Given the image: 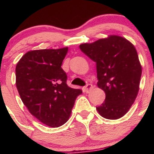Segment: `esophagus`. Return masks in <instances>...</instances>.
Wrapping results in <instances>:
<instances>
[{"label": "esophagus", "instance_id": "obj_1", "mask_svg": "<svg viewBox=\"0 0 154 154\" xmlns=\"http://www.w3.org/2000/svg\"><path fill=\"white\" fill-rule=\"evenodd\" d=\"M93 88V86L91 84H87L86 86L83 87V90H84L85 92L88 93L91 89Z\"/></svg>", "mask_w": 154, "mask_h": 154}]
</instances>
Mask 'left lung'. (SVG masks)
<instances>
[{
  "instance_id": "obj_1",
  "label": "left lung",
  "mask_w": 154,
  "mask_h": 154,
  "mask_svg": "<svg viewBox=\"0 0 154 154\" xmlns=\"http://www.w3.org/2000/svg\"><path fill=\"white\" fill-rule=\"evenodd\" d=\"M80 48L96 63L97 86L106 94L96 107L102 117L116 120L129 111L139 90L142 66L134 45L125 38L110 35Z\"/></svg>"
}]
</instances>
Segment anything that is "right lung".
<instances>
[{
	"mask_svg": "<svg viewBox=\"0 0 154 154\" xmlns=\"http://www.w3.org/2000/svg\"><path fill=\"white\" fill-rule=\"evenodd\" d=\"M68 51V47L29 51L15 68V84L21 100L34 117L51 127L67 122L82 93L66 83L67 75L61 66Z\"/></svg>",
	"mask_w": 154,
	"mask_h": 154,
	"instance_id": "right-lung-1",
	"label": "right lung"
}]
</instances>
